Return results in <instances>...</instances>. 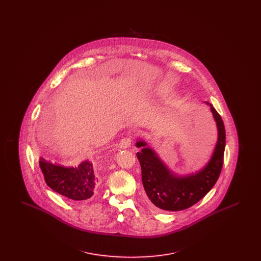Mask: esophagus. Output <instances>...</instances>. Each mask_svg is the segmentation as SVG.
I'll list each match as a JSON object with an SVG mask.
<instances>
[{
    "instance_id": "esophagus-1",
    "label": "esophagus",
    "mask_w": 261,
    "mask_h": 261,
    "mask_svg": "<svg viewBox=\"0 0 261 261\" xmlns=\"http://www.w3.org/2000/svg\"><path fill=\"white\" fill-rule=\"evenodd\" d=\"M131 143H132L131 138H124V139H122V140L119 142L118 147H119L120 149H127V148H129V147L131 146Z\"/></svg>"
}]
</instances>
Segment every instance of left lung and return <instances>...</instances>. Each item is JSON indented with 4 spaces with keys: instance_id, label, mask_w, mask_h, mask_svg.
Listing matches in <instances>:
<instances>
[{
    "instance_id": "obj_1",
    "label": "left lung",
    "mask_w": 261,
    "mask_h": 261,
    "mask_svg": "<svg viewBox=\"0 0 261 261\" xmlns=\"http://www.w3.org/2000/svg\"><path fill=\"white\" fill-rule=\"evenodd\" d=\"M216 121L218 139L211 161L197 173L179 176L170 171L153 149L144 141H138L137 158L141 164L142 182L149 200L162 211H180L202 199L215 185L223 166L226 133L223 120L208 101Z\"/></svg>"
}]
</instances>
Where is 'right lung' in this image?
<instances>
[{"instance_id": "right-lung-1", "label": "right lung", "mask_w": 261, "mask_h": 261, "mask_svg": "<svg viewBox=\"0 0 261 261\" xmlns=\"http://www.w3.org/2000/svg\"><path fill=\"white\" fill-rule=\"evenodd\" d=\"M39 165L47 185L68 199H90L98 186V177L89 161L81 162L77 167H65L40 158Z\"/></svg>"}]
</instances>
